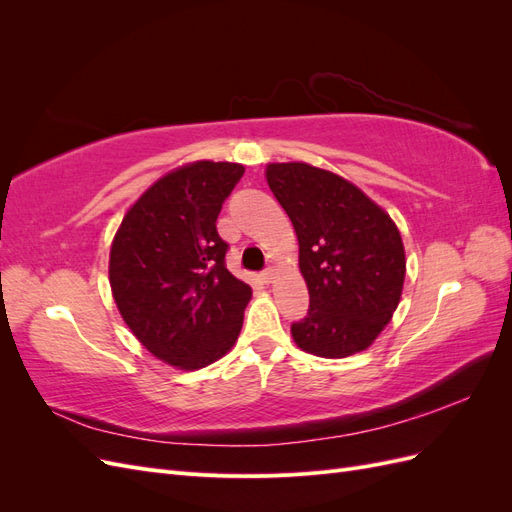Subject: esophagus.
<instances>
[{
	"label": "esophagus",
	"instance_id": "1",
	"mask_svg": "<svg viewBox=\"0 0 512 512\" xmlns=\"http://www.w3.org/2000/svg\"><path fill=\"white\" fill-rule=\"evenodd\" d=\"M262 280H265L267 284H271L273 280H275V269H267V271H262Z\"/></svg>",
	"mask_w": 512,
	"mask_h": 512
}]
</instances>
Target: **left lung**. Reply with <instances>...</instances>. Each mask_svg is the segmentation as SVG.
<instances>
[{
	"label": "left lung",
	"mask_w": 512,
	"mask_h": 512,
	"mask_svg": "<svg viewBox=\"0 0 512 512\" xmlns=\"http://www.w3.org/2000/svg\"><path fill=\"white\" fill-rule=\"evenodd\" d=\"M265 177L299 239L309 312L290 327L301 350L346 359L391 322L406 280L399 228L348 179L305 162L267 164Z\"/></svg>",
	"instance_id": "8db88e82"
}]
</instances>
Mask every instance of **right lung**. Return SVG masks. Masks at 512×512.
<instances>
[{
  "label": "right lung",
  "instance_id": "right-lung-1",
  "mask_svg": "<svg viewBox=\"0 0 512 512\" xmlns=\"http://www.w3.org/2000/svg\"><path fill=\"white\" fill-rule=\"evenodd\" d=\"M245 168L198 160L170 170L123 215L108 282L123 322L156 359L207 367L235 346L252 288L226 265L215 220Z\"/></svg>",
  "mask_w": 512,
  "mask_h": 512
}]
</instances>
